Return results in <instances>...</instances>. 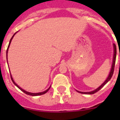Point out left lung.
Returning <instances> with one entry per match:
<instances>
[{
	"label": "left lung",
	"instance_id": "1",
	"mask_svg": "<svg viewBox=\"0 0 120 120\" xmlns=\"http://www.w3.org/2000/svg\"><path fill=\"white\" fill-rule=\"evenodd\" d=\"M114 45V57H113V62H112V68H111V71L109 73V75L108 76V78L106 79V80L104 82V83L103 84H101V85L99 87L97 88L96 90H94L93 91H90V92H80L79 91H77L78 93H82V94H93L94 93H97V91H98L100 90L101 88H102L107 83H108V82H109L110 80V79H111V77H112V75H113V73H114V67H115V60H116V45H115V44H113Z\"/></svg>",
	"mask_w": 120,
	"mask_h": 120
}]
</instances>
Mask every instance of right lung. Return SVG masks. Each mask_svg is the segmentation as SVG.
<instances>
[{
	"label": "right lung",
	"mask_w": 120,
	"mask_h": 120,
	"mask_svg": "<svg viewBox=\"0 0 120 120\" xmlns=\"http://www.w3.org/2000/svg\"><path fill=\"white\" fill-rule=\"evenodd\" d=\"M16 33H17V32H15V34H14L13 35V36H12V38H11V40H10V41H9V45H8V49H7V50H6V56H7V53H8V48H9V45H10L11 42V41H12V39L13 38L14 36L15 35V34H16ZM7 62H8V61H7ZM11 75V80H12V82H13V83H14V84L15 85V86H17V87L19 88L20 89V90L21 91H23V93H25V94H27V95H30V96H40V95H43V94H45V93H47V92L49 90V89L50 88V87L49 88L47 89V90H45V91L41 92V93H29V92L26 91H25V90H23V89H22V88H21L20 87V86H19L17 84V83H15V82L14 81L13 79H12V76H11V75Z\"/></svg>",
	"instance_id": "obj_1"
}]
</instances>
